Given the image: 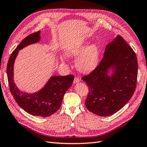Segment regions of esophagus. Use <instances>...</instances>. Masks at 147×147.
<instances>
[{"instance_id": "esophagus-1", "label": "esophagus", "mask_w": 147, "mask_h": 147, "mask_svg": "<svg viewBox=\"0 0 147 147\" xmlns=\"http://www.w3.org/2000/svg\"><path fill=\"white\" fill-rule=\"evenodd\" d=\"M80 81V78L78 77H75L74 80V83H77L78 82H79Z\"/></svg>"}]
</instances>
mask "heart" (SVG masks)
I'll list each match as a JSON object with an SVG mask.
<instances>
[{"instance_id": "1", "label": "heart", "mask_w": 147, "mask_h": 147, "mask_svg": "<svg viewBox=\"0 0 147 147\" xmlns=\"http://www.w3.org/2000/svg\"><path fill=\"white\" fill-rule=\"evenodd\" d=\"M71 55L78 56L75 60V66L82 72H89L98 65L100 59V50L96 45L86 43L70 49Z\"/></svg>"}]
</instances>
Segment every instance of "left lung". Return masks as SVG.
Segmentation results:
<instances>
[{
    "mask_svg": "<svg viewBox=\"0 0 147 147\" xmlns=\"http://www.w3.org/2000/svg\"><path fill=\"white\" fill-rule=\"evenodd\" d=\"M115 67L112 77L106 73ZM138 74L135 52L118 35L107 45L99 64L82 79L89 88L85 101L89 111L101 117L118 112L130 100L136 90Z\"/></svg>",
    "mask_w": 147,
    "mask_h": 147,
    "instance_id": "8db88e82",
    "label": "left lung"
}]
</instances>
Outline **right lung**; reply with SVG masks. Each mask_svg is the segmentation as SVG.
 <instances>
[{
	"label": "right lung",
	"instance_id": "right-lung-1",
	"mask_svg": "<svg viewBox=\"0 0 147 147\" xmlns=\"http://www.w3.org/2000/svg\"><path fill=\"white\" fill-rule=\"evenodd\" d=\"M38 30L29 35L21 41L12 52L8 61L7 74L10 90L15 101L20 107L28 113L46 117L55 113L61 105L64 95L73 83L74 76H53L40 91L34 94L20 91L13 81V64L19 50L30 44L40 40Z\"/></svg>",
	"mask_w": 147,
	"mask_h": 147
}]
</instances>
